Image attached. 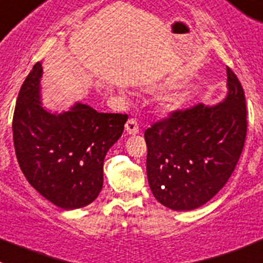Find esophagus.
Instances as JSON below:
<instances>
[{
  "label": "esophagus",
  "instance_id": "34e87169",
  "mask_svg": "<svg viewBox=\"0 0 263 263\" xmlns=\"http://www.w3.org/2000/svg\"><path fill=\"white\" fill-rule=\"evenodd\" d=\"M124 128H126V132L128 135L139 134V124H137L136 119H134V118H131V119L127 120Z\"/></svg>",
  "mask_w": 263,
  "mask_h": 263
}]
</instances>
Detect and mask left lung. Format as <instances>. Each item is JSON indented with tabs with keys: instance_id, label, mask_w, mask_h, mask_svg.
Instances as JSON below:
<instances>
[{
	"instance_id": "left-lung-1",
	"label": "left lung",
	"mask_w": 263,
	"mask_h": 263,
	"mask_svg": "<svg viewBox=\"0 0 263 263\" xmlns=\"http://www.w3.org/2000/svg\"><path fill=\"white\" fill-rule=\"evenodd\" d=\"M228 94L170 112L144 132L146 176L156 199L190 211L212 199L235 170L247 137V103L237 76L227 67Z\"/></svg>"
}]
</instances>
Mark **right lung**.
<instances>
[{"mask_svg":"<svg viewBox=\"0 0 263 263\" xmlns=\"http://www.w3.org/2000/svg\"><path fill=\"white\" fill-rule=\"evenodd\" d=\"M42 64L21 87L13 139L21 170L32 187L64 210L90 204L103 186V161L123 134L126 114L97 112L76 103L52 114L40 102Z\"/></svg>","mask_w":263,"mask_h":263,"instance_id":"obj_1","label":"right lung"}]
</instances>
